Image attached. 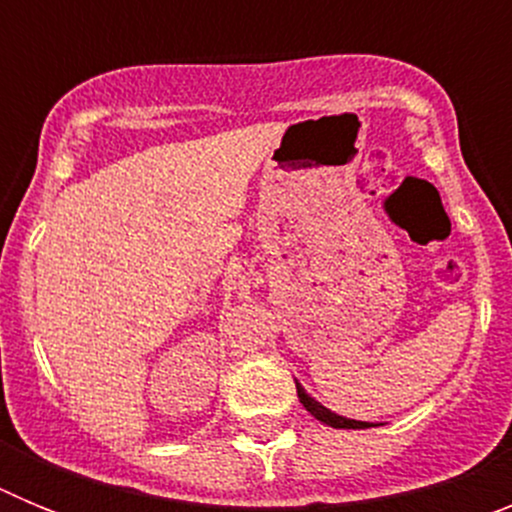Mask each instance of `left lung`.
I'll list each match as a JSON object with an SVG mask.
<instances>
[{
    "label": "left lung",
    "instance_id": "left-lung-1",
    "mask_svg": "<svg viewBox=\"0 0 512 512\" xmlns=\"http://www.w3.org/2000/svg\"><path fill=\"white\" fill-rule=\"evenodd\" d=\"M295 384H297V397H300V402H302V405H305V410L312 415V418H318L320 423L330 425V428H346V431H348V428H354V431H359V428H372V425H374V423H366V420L343 418V415L333 413V410H328V408H325V405H320V402L315 400V397L307 395L305 387H302L300 382H295Z\"/></svg>",
    "mask_w": 512,
    "mask_h": 512
}]
</instances>
